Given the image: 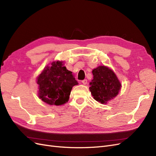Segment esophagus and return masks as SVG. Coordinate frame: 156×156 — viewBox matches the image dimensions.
Segmentation results:
<instances>
[{
	"label": "esophagus",
	"instance_id": "34e87169",
	"mask_svg": "<svg viewBox=\"0 0 156 156\" xmlns=\"http://www.w3.org/2000/svg\"><path fill=\"white\" fill-rule=\"evenodd\" d=\"M81 82H82V83L83 84H87V79H84V80H83Z\"/></svg>",
	"mask_w": 156,
	"mask_h": 156
}]
</instances>
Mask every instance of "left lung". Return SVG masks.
<instances>
[{
	"mask_svg": "<svg viewBox=\"0 0 156 156\" xmlns=\"http://www.w3.org/2000/svg\"><path fill=\"white\" fill-rule=\"evenodd\" d=\"M92 73L94 77L89 88L94 100L103 104L118 95L121 84L111 69L100 66L94 69Z\"/></svg>",
	"mask_w": 156,
	"mask_h": 156,
	"instance_id": "obj_1",
	"label": "left lung"
}]
</instances>
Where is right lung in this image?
<instances>
[{
    "label": "right lung",
    "instance_id": "add662e5",
    "mask_svg": "<svg viewBox=\"0 0 156 156\" xmlns=\"http://www.w3.org/2000/svg\"><path fill=\"white\" fill-rule=\"evenodd\" d=\"M37 83L39 98L48 104L55 105L66 103L72 87L78 84L72 72L59 61L47 66L37 77Z\"/></svg>",
    "mask_w": 156,
    "mask_h": 156
}]
</instances>
